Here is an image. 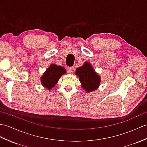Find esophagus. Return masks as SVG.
Here are the masks:
<instances>
[{"instance_id": "1", "label": "esophagus", "mask_w": 147, "mask_h": 147, "mask_svg": "<svg viewBox=\"0 0 147 147\" xmlns=\"http://www.w3.org/2000/svg\"><path fill=\"white\" fill-rule=\"evenodd\" d=\"M74 67H68V71H69V73H73L74 72Z\"/></svg>"}]
</instances>
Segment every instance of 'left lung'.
I'll use <instances>...</instances> for the list:
<instances>
[{"instance_id": "1", "label": "left lung", "mask_w": 147, "mask_h": 147, "mask_svg": "<svg viewBox=\"0 0 147 147\" xmlns=\"http://www.w3.org/2000/svg\"><path fill=\"white\" fill-rule=\"evenodd\" d=\"M76 74L87 92L96 90L100 83V76L95 73L90 63L85 62L83 66L77 68Z\"/></svg>"}]
</instances>
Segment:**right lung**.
I'll list each match as a JSON object with an SVG mask.
<instances>
[{
	"label": "right lung",
	"mask_w": 147,
	"mask_h": 147,
	"mask_svg": "<svg viewBox=\"0 0 147 147\" xmlns=\"http://www.w3.org/2000/svg\"><path fill=\"white\" fill-rule=\"evenodd\" d=\"M66 69L62 66L51 64L41 77V83L48 90L54 87L63 74L66 73Z\"/></svg>",
	"instance_id": "add662e5"
}]
</instances>
